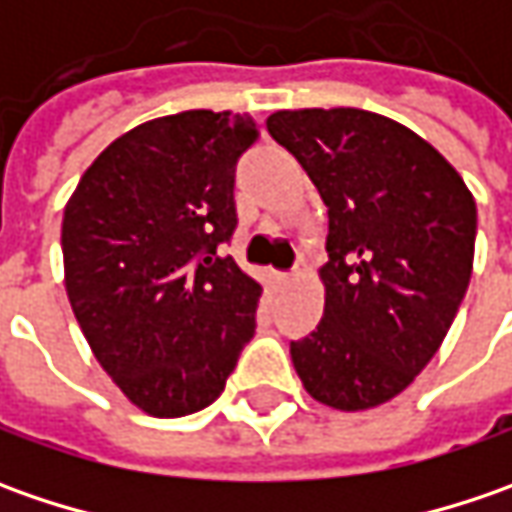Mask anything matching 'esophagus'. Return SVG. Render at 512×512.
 <instances>
[{"label":"esophagus","mask_w":512,"mask_h":512,"mask_svg":"<svg viewBox=\"0 0 512 512\" xmlns=\"http://www.w3.org/2000/svg\"><path fill=\"white\" fill-rule=\"evenodd\" d=\"M273 279H276V285H290V273H273Z\"/></svg>","instance_id":"1"}]
</instances>
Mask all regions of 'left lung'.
<instances>
[{"instance_id":"obj_1","label":"left lung","mask_w":512,"mask_h":512,"mask_svg":"<svg viewBox=\"0 0 512 512\" xmlns=\"http://www.w3.org/2000/svg\"><path fill=\"white\" fill-rule=\"evenodd\" d=\"M267 133L327 205L325 313L290 342L319 404L390 402L442 347L473 273L476 199L419 133L359 108L276 110Z\"/></svg>"}]
</instances>
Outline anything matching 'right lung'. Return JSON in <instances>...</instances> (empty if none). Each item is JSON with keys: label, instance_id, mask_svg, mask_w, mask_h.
I'll list each match as a JSON object with an SVG mask.
<instances>
[{"label": "right lung", "instance_id": "obj_1", "mask_svg": "<svg viewBox=\"0 0 512 512\" xmlns=\"http://www.w3.org/2000/svg\"><path fill=\"white\" fill-rule=\"evenodd\" d=\"M253 139L250 113L150 119L90 162L65 205L73 316L125 399L156 419L216 402L253 339L262 285L219 253Z\"/></svg>", "mask_w": 512, "mask_h": 512}]
</instances>
